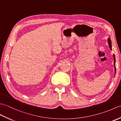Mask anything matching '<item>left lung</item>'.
<instances>
[{"mask_svg":"<svg viewBox=\"0 0 121 121\" xmlns=\"http://www.w3.org/2000/svg\"><path fill=\"white\" fill-rule=\"evenodd\" d=\"M108 42L109 43V46L110 49L112 50V45H111V39H110V38H108ZM113 58H114V70H115V74L116 73V68H115V55H113Z\"/></svg>","mask_w":121,"mask_h":121,"instance_id":"obj_1","label":"left lung"}]
</instances>
